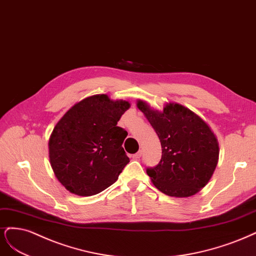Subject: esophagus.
<instances>
[{
  "label": "esophagus",
  "instance_id": "1",
  "mask_svg": "<svg viewBox=\"0 0 256 256\" xmlns=\"http://www.w3.org/2000/svg\"><path fill=\"white\" fill-rule=\"evenodd\" d=\"M142 151H138L137 153H135V154L133 155V158H134V160H139L140 158H142Z\"/></svg>",
  "mask_w": 256,
  "mask_h": 256
}]
</instances>
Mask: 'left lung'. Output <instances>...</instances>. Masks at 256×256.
Instances as JSON below:
<instances>
[{"label": "left lung", "instance_id": "obj_1", "mask_svg": "<svg viewBox=\"0 0 256 256\" xmlns=\"http://www.w3.org/2000/svg\"><path fill=\"white\" fill-rule=\"evenodd\" d=\"M137 107L162 144L160 162L146 169L154 186L176 198L199 192L218 164L219 144L212 128L196 114L178 103H168L162 112L142 100L137 101Z\"/></svg>", "mask_w": 256, "mask_h": 256}]
</instances>
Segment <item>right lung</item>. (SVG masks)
Wrapping results in <instances>:
<instances>
[{"instance_id":"right-lung-1","label":"right lung","mask_w":256,"mask_h":256,"mask_svg":"<svg viewBox=\"0 0 256 256\" xmlns=\"http://www.w3.org/2000/svg\"><path fill=\"white\" fill-rule=\"evenodd\" d=\"M130 106L94 94L73 105L57 122L48 158L55 176L71 194L94 196L118 180L130 158L122 148L128 132L117 123Z\"/></svg>"}]
</instances>
